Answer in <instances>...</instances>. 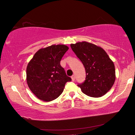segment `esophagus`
<instances>
[{
    "label": "esophagus",
    "instance_id": "esophagus-1",
    "mask_svg": "<svg viewBox=\"0 0 135 135\" xmlns=\"http://www.w3.org/2000/svg\"><path fill=\"white\" fill-rule=\"evenodd\" d=\"M71 79H72V81H74V80H75V76L74 75H73V76H71Z\"/></svg>",
    "mask_w": 135,
    "mask_h": 135
}]
</instances>
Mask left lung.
I'll return each mask as SVG.
<instances>
[{"label": "left lung", "mask_w": 135, "mask_h": 135, "mask_svg": "<svg viewBox=\"0 0 135 135\" xmlns=\"http://www.w3.org/2000/svg\"><path fill=\"white\" fill-rule=\"evenodd\" d=\"M70 46L85 68V81L77 84L82 92L94 98L106 94L115 80L114 64L106 52L100 47L86 42Z\"/></svg>", "instance_id": "8db88e82"}]
</instances>
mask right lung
I'll list each match as a JSON object with an SVG mask.
<instances>
[{
	"label": "right lung",
	"mask_w": 135,
	"mask_h": 135,
	"mask_svg": "<svg viewBox=\"0 0 135 135\" xmlns=\"http://www.w3.org/2000/svg\"><path fill=\"white\" fill-rule=\"evenodd\" d=\"M68 47L52 45L38 50L27 67V82L38 99L51 101L62 93L65 84L71 79L66 74L60 61Z\"/></svg>",
	"instance_id": "1"
}]
</instances>
